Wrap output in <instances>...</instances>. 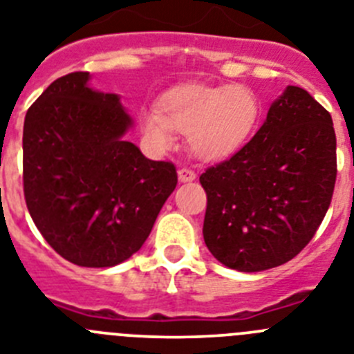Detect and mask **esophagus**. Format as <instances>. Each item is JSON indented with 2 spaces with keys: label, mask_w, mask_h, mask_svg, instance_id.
Segmentation results:
<instances>
[{
  "label": "esophagus",
  "mask_w": 354,
  "mask_h": 354,
  "mask_svg": "<svg viewBox=\"0 0 354 354\" xmlns=\"http://www.w3.org/2000/svg\"><path fill=\"white\" fill-rule=\"evenodd\" d=\"M178 180H180L181 183H189V181L196 180V173L187 169V167H181V169L178 171Z\"/></svg>",
  "instance_id": "34e87169"
}]
</instances>
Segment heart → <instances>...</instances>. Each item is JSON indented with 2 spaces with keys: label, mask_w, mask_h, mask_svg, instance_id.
Returning a JSON list of instances; mask_svg holds the SVG:
<instances>
[{
  "label": "heart",
  "mask_w": 354,
  "mask_h": 354,
  "mask_svg": "<svg viewBox=\"0 0 354 354\" xmlns=\"http://www.w3.org/2000/svg\"><path fill=\"white\" fill-rule=\"evenodd\" d=\"M263 114L261 98L245 84H187L162 95L157 111L139 120L146 141L167 148L174 130L187 136L197 158L218 162L236 153L256 132Z\"/></svg>",
  "instance_id": "1"
}]
</instances>
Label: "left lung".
<instances>
[{"instance_id": "obj_1", "label": "left lung", "mask_w": 354, "mask_h": 354, "mask_svg": "<svg viewBox=\"0 0 354 354\" xmlns=\"http://www.w3.org/2000/svg\"><path fill=\"white\" fill-rule=\"evenodd\" d=\"M335 178L332 116L304 88L288 86L256 136L199 176L206 247L238 272L288 263L316 234Z\"/></svg>"}]
</instances>
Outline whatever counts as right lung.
I'll list each match as a JSON object with an SVG mask.
<instances>
[{"label":"right lung","mask_w":354,"mask_h":354,"mask_svg":"<svg viewBox=\"0 0 354 354\" xmlns=\"http://www.w3.org/2000/svg\"><path fill=\"white\" fill-rule=\"evenodd\" d=\"M90 72L56 79L24 118L22 183L35 225L62 257L109 268L136 254L178 183L123 136L120 97L88 86Z\"/></svg>","instance_id":"right-lung-1"}]
</instances>
